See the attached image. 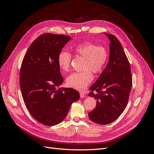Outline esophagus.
<instances>
[{
  "instance_id": "obj_1",
  "label": "esophagus",
  "mask_w": 154,
  "mask_h": 154,
  "mask_svg": "<svg viewBox=\"0 0 154 154\" xmlns=\"http://www.w3.org/2000/svg\"><path fill=\"white\" fill-rule=\"evenodd\" d=\"M80 98H84L86 97L85 94L83 93H80Z\"/></svg>"
}]
</instances>
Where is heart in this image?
<instances>
[{"mask_svg":"<svg viewBox=\"0 0 154 154\" xmlns=\"http://www.w3.org/2000/svg\"><path fill=\"white\" fill-rule=\"evenodd\" d=\"M74 51L77 56L85 58L82 72L71 74L66 79L69 87L82 91L85 90L93 79V75L102 72L108 59V52L102 46H97L91 42H84L77 45ZM72 55L67 51H61L57 58V63L60 69L67 72L71 68Z\"/></svg>","mask_w":154,"mask_h":154,"instance_id":"obj_1","label":"heart"}]
</instances>
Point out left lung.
Masks as SVG:
<instances>
[{"mask_svg": "<svg viewBox=\"0 0 154 154\" xmlns=\"http://www.w3.org/2000/svg\"><path fill=\"white\" fill-rule=\"evenodd\" d=\"M105 35L110 40L109 61L99 79L90 87L91 92L88 94L97 100L96 108L88 113L89 118L101 125L113 122L122 113L132 86L130 63L121 42L115 35Z\"/></svg>", "mask_w": 154, "mask_h": 154, "instance_id": "left-lung-1", "label": "left lung"}]
</instances>
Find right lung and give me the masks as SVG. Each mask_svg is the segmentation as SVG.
Returning a JSON list of instances; mask_svg holds the SVG:
<instances>
[{
    "mask_svg": "<svg viewBox=\"0 0 154 154\" xmlns=\"http://www.w3.org/2000/svg\"><path fill=\"white\" fill-rule=\"evenodd\" d=\"M71 39L62 35H41L31 44L21 64L19 83L24 101L30 115L43 125L60 123L80 98L73 88L58 89L64 80L58 55Z\"/></svg>",
    "mask_w": 154,
    "mask_h": 154,
    "instance_id": "1",
    "label": "right lung"
}]
</instances>
